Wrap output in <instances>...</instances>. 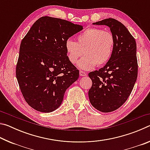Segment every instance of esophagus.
Here are the masks:
<instances>
[{
	"instance_id": "obj_1",
	"label": "esophagus",
	"mask_w": 150,
	"mask_h": 150,
	"mask_svg": "<svg viewBox=\"0 0 150 150\" xmlns=\"http://www.w3.org/2000/svg\"><path fill=\"white\" fill-rule=\"evenodd\" d=\"M79 75L80 76H86L87 75V73H86L85 71H79Z\"/></svg>"
}]
</instances>
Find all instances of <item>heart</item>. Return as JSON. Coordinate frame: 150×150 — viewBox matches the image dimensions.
<instances>
[{"instance_id": "obj_1", "label": "heart", "mask_w": 150, "mask_h": 150, "mask_svg": "<svg viewBox=\"0 0 150 150\" xmlns=\"http://www.w3.org/2000/svg\"><path fill=\"white\" fill-rule=\"evenodd\" d=\"M77 42L67 40L65 48L69 62L75 64L85 54L86 56L78 63L84 70L92 69L96 65L101 67L106 64L112 55L115 36L110 31L98 28L85 30L76 37Z\"/></svg>"}]
</instances>
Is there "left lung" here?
<instances>
[{
  "label": "left lung",
  "mask_w": 150,
  "mask_h": 150,
  "mask_svg": "<svg viewBox=\"0 0 150 150\" xmlns=\"http://www.w3.org/2000/svg\"><path fill=\"white\" fill-rule=\"evenodd\" d=\"M94 24L108 26L116 39L108 62L98 71L88 73L92 80V87L88 91L90 103L98 110L110 112L126 102L136 81V43L125 26L117 20L110 18Z\"/></svg>",
  "instance_id": "1"
}]
</instances>
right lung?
Here are the masks:
<instances>
[{
  "mask_svg": "<svg viewBox=\"0 0 150 150\" xmlns=\"http://www.w3.org/2000/svg\"><path fill=\"white\" fill-rule=\"evenodd\" d=\"M82 30L67 20L42 16L22 39L16 76L25 100L35 110H55L77 80L79 71L68 59L65 44Z\"/></svg>",
  "mask_w": 150,
  "mask_h": 150,
  "instance_id": "obj_1",
  "label": "right lung"
}]
</instances>
